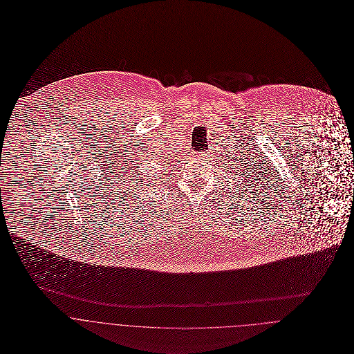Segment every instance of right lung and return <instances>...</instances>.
Returning a JSON list of instances; mask_svg holds the SVG:
<instances>
[{"label":"right lung","mask_w":354,"mask_h":354,"mask_svg":"<svg viewBox=\"0 0 354 354\" xmlns=\"http://www.w3.org/2000/svg\"><path fill=\"white\" fill-rule=\"evenodd\" d=\"M163 163H166V158H165V160H163Z\"/></svg>","instance_id":"right-lung-1"}]
</instances>
